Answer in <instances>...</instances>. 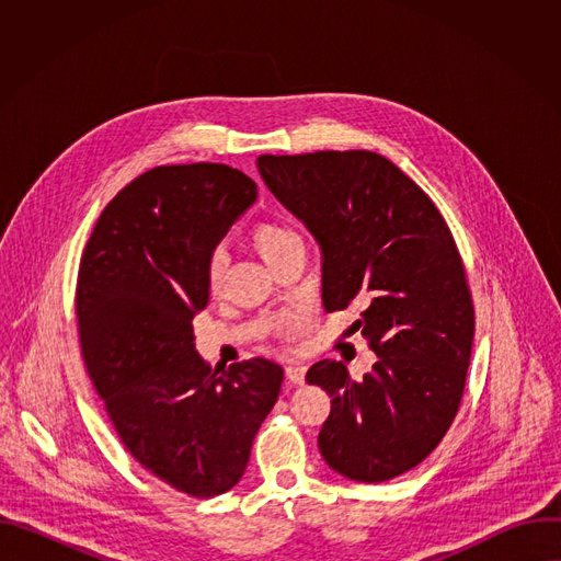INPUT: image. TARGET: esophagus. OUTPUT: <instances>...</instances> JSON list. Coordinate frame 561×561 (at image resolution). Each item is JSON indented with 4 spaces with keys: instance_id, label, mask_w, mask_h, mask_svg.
<instances>
[{
    "instance_id": "34e87169",
    "label": "esophagus",
    "mask_w": 561,
    "mask_h": 561,
    "mask_svg": "<svg viewBox=\"0 0 561 561\" xmlns=\"http://www.w3.org/2000/svg\"><path fill=\"white\" fill-rule=\"evenodd\" d=\"M304 377H306V368H304V366H288V368H286V379H288V383H293V386L304 383Z\"/></svg>"
}]
</instances>
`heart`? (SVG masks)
Here are the masks:
<instances>
[{
  "instance_id": "b5f03b06",
  "label": "heart",
  "mask_w": 561,
  "mask_h": 561,
  "mask_svg": "<svg viewBox=\"0 0 561 561\" xmlns=\"http://www.w3.org/2000/svg\"><path fill=\"white\" fill-rule=\"evenodd\" d=\"M249 242L262 255V260L266 264H271L284 251H288L293 247H299V237L286 224L268 219V221H260L251 228ZM224 266H226V253L221 249H215L206 260V282H208L210 288H217V284L221 279V273H224Z\"/></svg>"
}]
</instances>
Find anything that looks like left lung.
Returning <instances> with one entry per match:
<instances>
[{"mask_svg": "<svg viewBox=\"0 0 561 561\" xmlns=\"http://www.w3.org/2000/svg\"><path fill=\"white\" fill-rule=\"evenodd\" d=\"M257 169L322 249L324 308L366 306L353 331L377 353L359 381L335 359L306 373L331 397L319 450L348 479L386 482L437 448L461 404L474 308L453 232L433 199L370 150L260 154Z\"/></svg>", "mask_w": 561, "mask_h": 561, "instance_id": "obj_1", "label": "left lung"}]
</instances>
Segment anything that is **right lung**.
I'll use <instances>...</instances> for the list:
<instances>
[{
    "label": "right lung",
    "mask_w": 561,
    "mask_h": 561,
    "mask_svg": "<svg viewBox=\"0 0 561 561\" xmlns=\"http://www.w3.org/2000/svg\"><path fill=\"white\" fill-rule=\"evenodd\" d=\"M255 199V182L226 164L154 167L106 204L79 262V342L117 437L191 497L242 479L284 379L264 357L217 375L193 344L206 260Z\"/></svg>",
    "instance_id": "right-lung-1"
}]
</instances>
